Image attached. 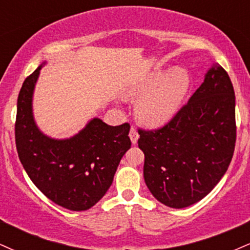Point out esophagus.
<instances>
[{"label":"esophagus","instance_id":"obj_1","mask_svg":"<svg viewBox=\"0 0 250 250\" xmlns=\"http://www.w3.org/2000/svg\"><path fill=\"white\" fill-rule=\"evenodd\" d=\"M129 136H130L131 143H133V145H136L137 140H139V133H137L136 128H135L134 125H131V127H130V131H129Z\"/></svg>","mask_w":250,"mask_h":250}]
</instances>
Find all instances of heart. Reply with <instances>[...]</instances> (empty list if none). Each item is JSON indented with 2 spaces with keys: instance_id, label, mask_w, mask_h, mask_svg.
<instances>
[{
  "instance_id": "b5f03b06",
  "label": "heart",
  "mask_w": 250,
  "mask_h": 250,
  "mask_svg": "<svg viewBox=\"0 0 250 250\" xmlns=\"http://www.w3.org/2000/svg\"><path fill=\"white\" fill-rule=\"evenodd\" d=\"M191 79L183 68H173L168 73L151 74L128 89V95L142 97L137 105L141 120L148 125H160L170 120L179 110L189 89Z\"/></svg>"
}]
</instances>
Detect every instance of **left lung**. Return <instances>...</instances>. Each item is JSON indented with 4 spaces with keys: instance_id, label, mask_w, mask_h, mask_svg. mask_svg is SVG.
<instances>
[{
    "instance_id": "1",
    "label": "left lung",
    "mask_w": 250,
    "mask_h": 250,
    "mask_svg": "<svg viewBox=\"0 0 250 250\" xmlns=\"http://www.w3.org/2000/svg\"><path fill=\"white\" fill-rule=\"evenodd\" d=\"M139 134L143 176L155 199L170 208L202 200L226 174L236 142L235 94L227 71L213 65L170 121Z\"/></svg>"
}]
</instances>
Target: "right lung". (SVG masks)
Returning <instances> with one entry per match:
<instances>
[{"label":"right lung","instance_id":"1","mask_svg":"<svg viewBox=\"0 0 250 250\" xmlns=\"http://www.w3.org/2000/svg\"><path fill=\"white\" fill-rule=\"evenodd\" d=\"M41 68L24 80L17 99V154L28 176L48 199L69 210H87L113 183L117 166L131 146L130 125L113 127L94 119L70 139L54 140L43 135L31 113Z\"/></svg>","mask_w":250,"mask_h":250}]
</instances>
